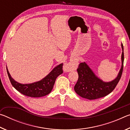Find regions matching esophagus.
Listing matches in <instances>:
<instances>
[{"label": "esophagus", "instance_id": "esophagus-1", "mask_svg": "<svg viewBox=\"0 0 130 130\" xmlns=\"http://www.w3.org/2000/svg\"><path fill=\"white\" fill-rule=\"evenodd\" d=\"M77 61L74 60H72L70 61L69 63H66L63 66V70L65 72H69L73 70L76 69V68L77 65Z\"/></svg>", "mask_w": 130, "mask_h": 130}]
</instances>
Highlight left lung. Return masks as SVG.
<instances>
[{
  "label": "left lung",
  "mask_w": 130,
  "mask_h": 130,
  "mask_svg": "<svg viewBox=\"0 0 130 130\" xmlns=\"http://www.w3.org/2000/svg\"><path fill=\"white\" fill-rule=\"evenodd\" d=\"M121 46L122 49V65L117 77L111 81L105 82L99 78L86 62L80 63L77 69L78 79L74 87L77 94L83 98L94 100L108 95L115 89L122 76L123 69L124 53L122 43H121Z\"/></svg>",
  "instance_id": "left-lung-1"
}]
</instances>
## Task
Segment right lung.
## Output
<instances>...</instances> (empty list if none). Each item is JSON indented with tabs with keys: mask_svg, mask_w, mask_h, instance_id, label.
<instances>
[{
	"mask_svg": "<svg viewBox=\"0 0 130 130\" xmlns=\"http://www.w3.org/2000/svg\"><path fill=\"white\" fill-rule=\"evenodd\" d=\"M62 65V63H60L42 80L30 84H21L17 82L11 76L7 68V72L11 83L18 91L27 96L40 98L51 92L57 77L63 73Z\"/></svg>",
	"mask_w": 130,
	"mask_h": 130,
	"instance_id": "obj_1",
	"label": "right lung"
}]
</instances>
